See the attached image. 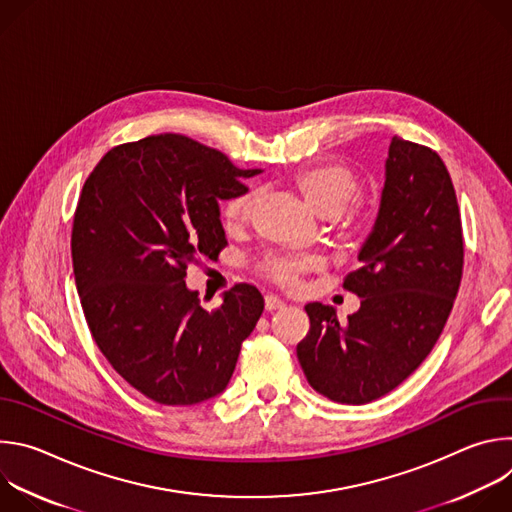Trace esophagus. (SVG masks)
<instances>
[{
	"instance_id": "34e87169",
	"label": "esophagus",
	"mask_w": 512,
	"mask_h": 512,
	"mask_svg": "<svg viewBox=\"0 0 512 512\" xmlns=\"http://www.w3.org/2000/svg\"><path fill=\"white\" fill-rule=\"evenodd\" d=\"M285 304L277 298V296H265V310L267 312H277V310H281Z\"/></svg>"
}]
</instances>
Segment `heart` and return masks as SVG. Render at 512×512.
Here are the masks:
<instances>
[{"mask_svg":"<svg viewBox=\"0 0 512 512\" xmlns=\"http://www.w3.org/2000/svg\"><path fill=\"white\" fill-rule=\"evenodd\" d=\"M289 184L294 186L306 204L320 216H334V227L342 237L356 235L367 229L373 221V208L356 202L350 210L344 206L356 196L360 188L358 172L340 160H318L289 176ZM259 206L257 190H243L231 196L223 206V225L227 231H241L249 227ZM316 267V259L302 255H267L257 271L271 279L273 283L294 289L300 285L302 277Z\"/></svg>","mask_w":512,"mask_h":512,"instance_id":"1","label":"heart"}]
</instances>
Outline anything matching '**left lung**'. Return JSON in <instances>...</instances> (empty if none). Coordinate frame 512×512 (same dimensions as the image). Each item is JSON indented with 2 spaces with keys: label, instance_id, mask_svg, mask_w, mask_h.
Masks as SVG:
<instances>
[{
  "label": "left lung",
  "instance_id": "1",
  "mask_svg": "<svg viewBox=\"0 0 512 512\" xmlns=\"http://www.w3.org/2000/svg\"><path fill=\"white\" fill-rule=\"evenodd\" d=\"M385 188L360 267L344 289L362 302L340 324L336 310L308 304L310 332L298 344L302 371L320 395L371 403L399 387L440 338L464 269L456 190L442 158L393 137Z\"/></svg>",
  "mask_w": 512,
  "mask_h": 512
}]
</instances>
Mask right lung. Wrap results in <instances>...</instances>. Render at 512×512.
I'll return each instance as SVG.
<instances>
[{
    "mask_svg": "<svg viewBox=\"0 0 512 512\" xmlns=\"http://www.w3.org/2000/svg\"><path fill=\"white\" fill-rule=\"evenodd\" d=\"M218 150L178 133L121 143L89 174L72 223V269L89 330L111 367L162 405L223 393L263 296L237 283L214 310L186 269L227 247L218 202L247 190Z\"/></svg>",
    "mask_w": 512,
    "mask_h": 512,
    "instance_id": "right-lung-1",
    "label": "right lung"
}]
</instances>
